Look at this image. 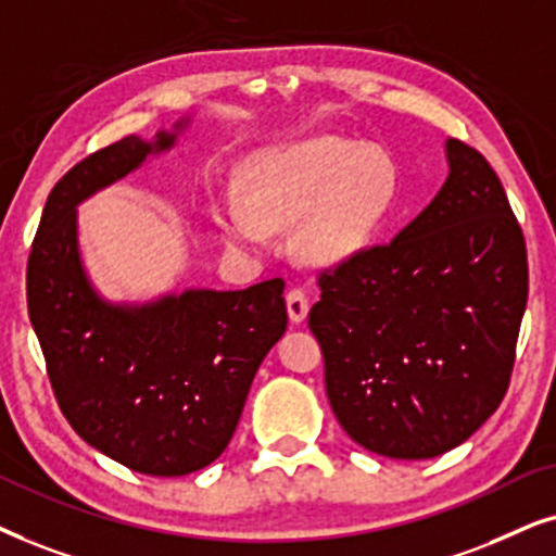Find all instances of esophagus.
I'll return each instance as SVG.
<instances>
[{
    "label": "esophagus",
    "instance_id": "obj_1",
    "mask_svg": "<svg viewBox=\"0 0 556 556\" xmlns=\"http://www.w3.org/2000/svg\"><path fill=\"white\" fill-rule=\"evenodd\" d=\"M307 309H309L307 294L302 292V290H290V294H287V315H290V320L294 325L305 323Z\"/></svg>",
    "mask_w": 556,
    "mask_h": 556
}]
</instances>
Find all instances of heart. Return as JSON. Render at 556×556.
<instances>
[{
  "instance_id": "obj_1",
  "label": "heart",
  "mask_w": 556,
  "mask_h": 556,
  "mask_svg": "<svg viewBox=\"0 0 556 556\" xmlns=\"http://www.w3.org/2000/svg\"><path fill=\"white\" fill-rule=\"evenodd\" d=\"M247 201L228 198L216 224L228 247L264 251L271 228H290L309 264H340L371 241L394 208L399 165L383 147L313 137L269 147L249 162Z\"/></svg>"
}]
</instances>
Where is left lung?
<instances>
[{"mask_svg": "<svg viewBox=\"0 0 556 556\" xmlns=\"http://www.w3.org/2000/svg\"><path fill=\"white\" fill-rule=\"evenodd\" d=\"M445 154L432 203L323 271L307 320L340 427L396 460L447 453L498 409L527 309V243L498 175L457 139Z\"/></svg>", "mask_w": 556, "mask_h": 556, "instance_id": "obj_1", "label": "left lung"}]
</instances>
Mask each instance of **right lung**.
Masks as SVG:
<instances>
[{
  "label": "right lung",
  "instance_id": "obj_1",
  "mask_svg": "<svg viewBox=\"0 0 556 556\" xmlns=\"http://www.w3.org/2000/svg\"><path fill=\"white\" fill-rule=\"evenodd\" d=\"M188 127L182 116L152 139L124 137L68 169L27 262L29 323L65 419L111 460L157 478L188 476L224 453L264 355L287 330L282 279L111 302L88 277L78 205L173 150Z\"/></svg>",
  "mask_w": 556,
  "mask_h": 556
}]
</instances>
